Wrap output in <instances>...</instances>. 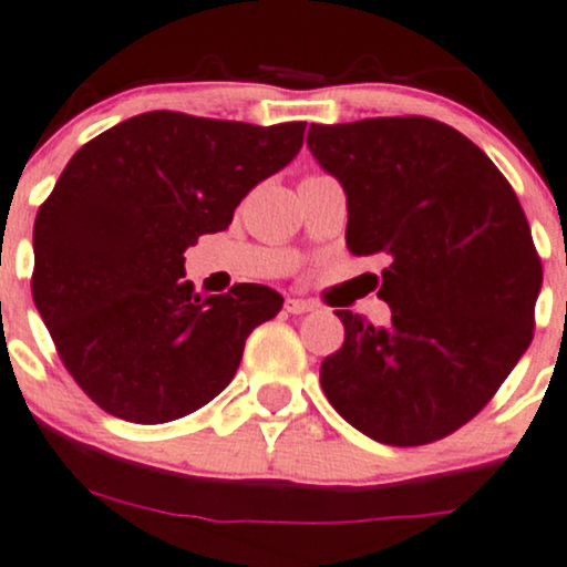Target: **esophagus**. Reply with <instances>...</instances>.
I'll list each match as a JSON object with an SVG mask.
<instances>
[{
	"label": "esophagus",
	"mask_w": 567,
	"mask_h": 567,
	"mask_svg": "<svg viewBox=\"0 0 567 567\" xmlns=\"http://www.w3.org/2000/svg\"><path fill=\"white\" fill-rule=\"evenodd\" d=\"M313 308H316L313 302L300 300V297H286V302H284V310H286V313H291V316L310 313V310H313Z\"/></svg>",
	"instance_id": "esophagus-1"
}]
</instances>
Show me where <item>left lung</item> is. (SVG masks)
<instances>
[{"instance_id":"1","label":"left lung","mask_w":567,"mask_h":567,"mask_svg":"<svg viewBox=\"0 0 567 567\" xmlns=\"http://www.w3.org/2000/svg\"><path fill=\"white\" fill-rule=\"evenodd\" d=\"M308 146L348 195L353 254H388L391 327L334 310L340 351L321 388L361 434L436 442L495 396L536 327L544 267L512 184L461 131L431 117L310 125Z\"/></svg>"}]
</instances>
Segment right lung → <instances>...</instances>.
Returning <instances> with one entry per match:
<instances>
[{
  "instance_id": "add662e5",
  "label": "right lung",
  "mask_w": 567,
  "mask_h": 567,
  "mask_svg": "<svg viewBox=\"0 0 567 567\" xmlns=\"http://www.w3.org/2000/svg\"><path fill=\"white\" fill-rule=\"evenodd\" d=\"M305 123L146 112L99 133L34 221L31 295L63 367L104 412L155 425L230 383L246 337L284 297L238 284L203 300L184 249L300 152Z\"/></svg>"
}]
</instances>
